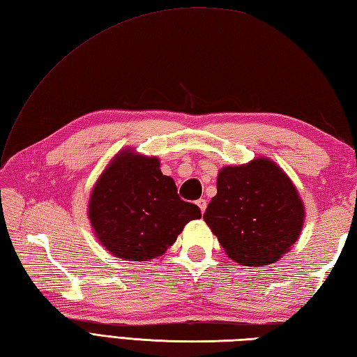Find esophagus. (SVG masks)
<instances>
[{"instance_id":"esophagus-1","label":"esophagus","mask_w":357,"mask_h":357,"mask_svg":"<svg viewBox=\"0 0 357 357\" xmlns=\"http://www.w3.org/2000/svg\"><path fill=\"white\" fill-rule=\"evenodd\" d=\"M196 204H198V207L201 208V213H204V211H206V208H207V201L206 199H198V201H196Z\"/></svg>"}]
</instances>
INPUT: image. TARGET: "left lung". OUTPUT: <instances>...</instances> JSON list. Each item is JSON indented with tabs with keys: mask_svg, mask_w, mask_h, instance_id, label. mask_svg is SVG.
Here are the masks:
<instances>
[{
	"mask_svg": "<svg viewBox=\"0 0 357 357\" xmlns=\"http://www.w3.org/2000/svg\"><path fill=\"white\" fill-rule=\"evenodd\" d=\"M204 213L233 261L257 267L278 261L299 238L305 210L287 174L268 159L224 167Z\"/></svg>",
	"mask_w": 357,
	"mask_h": 357,
	"instance_id": "8db88e82",
	"label": "left lung"
}]
</instances>
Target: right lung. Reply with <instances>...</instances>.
<instances>
[{"mask_svg": "<svg viewBox=\"0 0 357 357\" xmlns=\"http://www.w3.org/2000/svg\"><path fill=\"white\" fill-rule=\"evenodd\" d=\"M89 218L113 256L146 261L162 255L188 221L201 218V210L179 198L174 181L159 170L158 158L126 150L98 179Z\"/></svg>", "mask_w": 357, "mask_h": 357, "instance_id": "right-lung-1", "label": "right lung"}]
</instances>
